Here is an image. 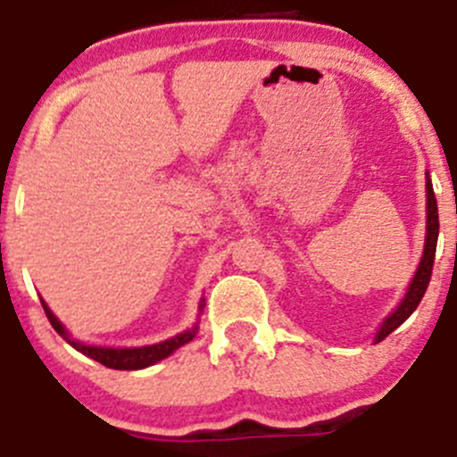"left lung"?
I'll return each instance as SVG.
<instances>
[{"mask_svg":"<svg viewBox=\"0 0 457 457\" xmlns=\"http://www.w3.org/2000/svg\"><path fill=\"white\" fill-rule=\"evenodd\" d=\"M437 236H440V215H437V202L436 193H433V184L427 175V242H424V255H421L420 264H417V271L415 276H412L411 285H408L406 296L402 298L397 310L381 323L379 332L375 334V343L384 341L390 332H395V329L417 310L420 301L424 298V291H427L428 282H431Z\"/></svg>","mask_w":457,"mask_h":457,"instance_id":"left-lung-1","label":"left lung"}]
</instances>
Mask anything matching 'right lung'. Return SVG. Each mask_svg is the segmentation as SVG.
Masks as SVG:
<instances>
[{
    "instance_id": "add662e5",
    "label": "right lung",
    "mask_w": 457,
    "mask_h": 457,
    "mask_svg": "<svg viewBox=\"0 0 457 457\" xmlns=\"http://www.w3.org/2000/svg\"><path fill=\"white\" fill-rule=\"evenodd\" d=\"M42 307H45L49 323L54 325L55 332H58L60 337L69 343V345L76 347L78 352H82V354L89 356V359H94V361L103 363V366L114 368V370H141V368L154 366L156 361L166 359V356H170L172 352L179 350L181 345H186L188 341H193L195 334H197V329H199V323H195L193 328L186 329V332H181V334H177V337L168 338V341H161V343H154V345H143V347L87 345V343L73 341V338L69 337V332L64 329V325L60 323L58 316L49 310V305H46L45 301H42ZM202 310H204V301L199 303V312Z\"/></svg>"
}]
</instances>
